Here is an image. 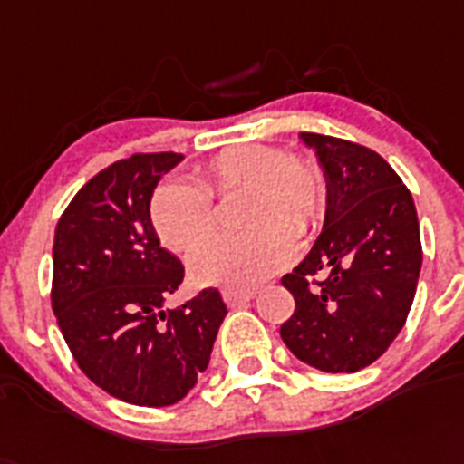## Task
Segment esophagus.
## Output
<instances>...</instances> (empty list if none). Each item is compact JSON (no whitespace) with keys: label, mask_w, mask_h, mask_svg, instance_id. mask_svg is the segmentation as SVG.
Returning a JSON list of instances; mask_svg holds the SVG:
<instances>
[{"label":"esophagus","mask_w":464,"mask_h":464,"mask_svg":"<svg viewBox=\"0 0 464 464\" xmlns=\"http://www.w3.org/2000/svg\"><path fill=\"white\" fill-rule=\"evenodd\" d=\"M252 299H255V292H252V290H245V292H238V290H226V292H224V302H226V306H231V309H238V306L250 304Z\"/></svg>","instance_id":"34e87169"}]
</instances>
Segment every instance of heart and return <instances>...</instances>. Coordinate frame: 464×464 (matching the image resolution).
I'll return each mask as SVG.
<instances>
[{
	"label": "heart",
	"mask_w": 464,
	"mask_h": 464,
	"mask_svg": "<svg viewBox=\"0 0 464 464\" xmlns=\"http://www.w3.org/2000/svg\"><path fill=\"white\" fill-rule=\"evenodd\" d=\"M198 184L162 181L150 198V224L167 250L186 252L214 228L212 196L243 190L240 224L250 231L217 236L190 252L188 276L198 285L252 290L295 256V236L316 228L325 209V177L304 155L266 143L224 148L196 172Z\"/></svg>",
	"instance_id": "1"
}]
</instances>
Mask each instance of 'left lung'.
<instances>
[{
    "label": "left lung",
    "instance_id": "8db88e82",
    "mask_svg": "<svg viewBox=\"0 0 464 464\" xmlns=\"http://www.w3.org/2000/svg\"><path fill=\"white\" fill-rule=\"evenodd\" d=\"M325 177L328 208L304 262L283 276L295 314L280 337L323 372H356L382 356L412 306L422 266L411 190L384 158L334 136L299 134ZM326 278L309 288L314 275Z\"/></svg>",
    "mask_w": 464,
    "mask_h": 464
}]
</instances>
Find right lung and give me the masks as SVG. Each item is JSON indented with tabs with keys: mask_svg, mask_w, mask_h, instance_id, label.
Instances as JSON below:
<instances>
[{
	"mask_svg": "<svg viewBox=\"0 0 464 464\" xmlns=\"http://www.w3.org/2000/svg\"><path fill=\"white\" fill-rule=\"evenodd\" d=\"M181 160L136 153L112 162L82 186L53 236L52 306L65 344L96 387L134 406L184 399L226 318L214 287L165 309L184 264L160 247L148 208Z\"/></svg>",
	"mask_w": 464,
	"mask_h": 464,
	"instance_id": "right-lung-1",
	"label": "right lung"
}]
</instances>
